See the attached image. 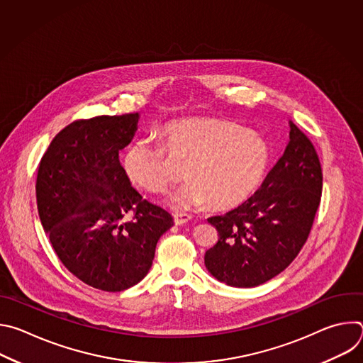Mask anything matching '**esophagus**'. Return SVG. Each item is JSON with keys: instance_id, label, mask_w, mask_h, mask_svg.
<instances>
[{"instance_id": "1", "label": "esophagus", "mask_w": 363, "mask_h": 363, "mask_svg": "<svg viewBox=\"0 0 363 363\" xmlns=\"http://www.w3.org/2000/svg\"><path fill=\"white\" fill-rule=\"evenodd\" d=\"M191 220V216L189 214H185V213H177L175 216H174V221H175V224L177 225H181V224H185V223H188Z\"/></svg>"}]
</instances>
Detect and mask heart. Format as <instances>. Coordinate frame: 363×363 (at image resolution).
I'll use <instances>...</instances> for the list:
<instances>
[{
	"instance_id": "1",
	"label": "heart",
	"mask_w": 363,
	"mask_h": 363,
	"mask_svg": "<svg viewBox=\"0 0 363 363\" xmlns=\"http://www.w3.org/2000/svg\"><path fill=\"white\" fill-rule=\"evenodd\" d=\"M164 143L136 140L125 153L123 168L132 182L160 194L175 177L172 157L186 162L189 178L169 195L175 210H188L208 202L214 208H230L260 184L269 162L263 139L233 122L214 118H191L168 123Z\"/></svg>"
}]
</instances>
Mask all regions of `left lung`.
Segmentation results:
<instances>
[{
	"label": "left lung",
	"instance_id": "left-lung-1",
	"mask_svg": "<svg viewBox=\"0 0 363 363\" xmlns=\"http://www.w3.org/2000/svg\"><path fill=\"white\" fill-rule=\"evenodd\" d=\"M323 174L310 139L290 122V140L262 186L245 202L208 218L218 231L205 267L233 287H255L280 274L312 230Z\"/></svg>",
	"mask_w": 363,
	"mask_h": 363
}]
</instances>
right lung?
I'll use <instances>...</instances> for the list:
<instances>
[{
	"mask_svg": "<svg viewBox=\"0 0 363 363\" xmlns=\"http://www.w3.org/2000/svg\"><path fill=\"white\" fill-rule=\"evenodd\" d=\"M138 121V113L76 121L55 136L38 165L37 208L51 245L72 274L103 291L138 284L174 225L121 165L119 150L133 139Z\"/></svg>",
	"mask_w": 363,
	"mask_h": 363,
	"instance_id": "obj_1",
	"label": "right lung"
}]
</instances>
